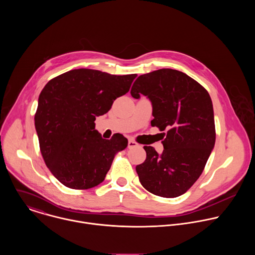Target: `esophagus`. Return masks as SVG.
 I'll return each mask as SVG.
<instances>
[{
	"mask_svg": "<svg viewBox=\"0 0 255 255\" xmlns=\"http://www.w3.org/2000/svg\"><path fill=\"white\" fill-rule=\"evenodd\" d=\"M136 146H138V143L136 141H134V140L128 141V148H134Z\"/></svg>",
	"mask_w": 255,
	"mask_h": 255,
	"instance_id": "obj_1",
	"label": "esophagus"
}]
</instances>
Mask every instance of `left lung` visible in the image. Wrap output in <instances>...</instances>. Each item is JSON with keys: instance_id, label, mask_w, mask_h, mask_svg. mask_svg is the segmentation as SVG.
<instances>
[{"instance_id": "obj_1", "label": "left lung", "mask_w": 255, "mask_h": 255, "mask_svg": "<svg viewBox=\"0 0 255 255\" xmlns=\"http://www.w3.org/2000/svg\"><path fill=\"white\" fill-rule=\"evenodd\" d=\"M130 94L151 101V125L165 131L161 154L144 146L146 159L136 166L141 185L163 198L185 194L202 174L215 145L209 93L184 72L162 68L138 77Z\"/></svg>"}]
</instances>
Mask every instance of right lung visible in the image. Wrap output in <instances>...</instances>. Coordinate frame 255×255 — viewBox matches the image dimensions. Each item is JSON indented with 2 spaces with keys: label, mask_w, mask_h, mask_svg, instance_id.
<instances>
[{
  "label": "right lung",
  "mask_w": 255,
  "mask_h": 255,
  "mask_svg": "<svg viewBox=\"0 0 255 255\" xmlns=\"http://www.w3.org/2000/svg\"><path fill=\"white\" fill-rule=\"evenodd\" d=\"M136 77L79 68L50 80L41 91L34 117L40 151L65 187L88 190L100 185L115 154L127 147L128 140L119 133L103 139L95 120L129 92Z\"/></svg>",
  "instance_id": "1"
}]
</instances>
